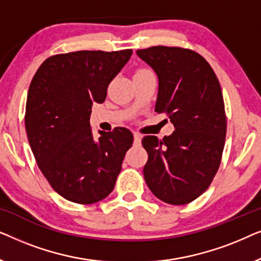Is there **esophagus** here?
<instances>
[{
  "label": "esophagus",
  "mask_w": 261,
  "mask_h": 261,
  "mask_svg": "<svg viewBox=\"0 0 261 261\" xmlns=\"http://www.w3.org/2000/svg\"><path fill=\"white\" fill-rule=\"evenodd\" d=\"M134 145H140L141 142V135L139 133H134Z\"/></svg>",
  "instance_id": "34e87169"
}]
</instances>
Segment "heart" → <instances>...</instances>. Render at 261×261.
<instances>
[{
  "label": "heart",
  "mask_w": 261,
  "mask_h": 261,
  "mask_svg": "<svg viewBox=\"0 0 261 261\" xmlns=\"http://www.w3.org/2000/svg\"><path fill=\"white\" fill-rule=\"evenodd\" d=\"M145 71H149V70H146V69H141V70H139L138 72H145Z\"/></svg>",
  "instance_id": "1"
}]
</instances>
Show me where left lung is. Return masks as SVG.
Instances as JSON below:
<instances>
[{"instance_id": "left-lung-1", "label": "left lung", "mask_w": 261, "mask_h": 261, "mask_svg": "<svg viewBox=\"0 0 261 261\" xmlns=\"http://www.w3.org/2000/svg\"><path fill=\"white\" fill-rule=\"evenodd\" d=\"M137 55L158 76L155 112L165 113L174 126L162 140L154 135L142 139L148 154L145 180L163 202L187 204L209 188L219 170L227 132L222 90L197 52L153 46Z\"/></svg>"}]
</instances>
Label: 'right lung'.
Instances as JSON below:
<instances>
[{
  "label": "right lung",
  "mask_w": 261,
  "mask_h": 261,
  "mask_svg": "<svg viewBox=\"0 0 261 261\" xmlns=\"http://www.w3.org/2000/svg\"><path fill=\"white\" fill-rule=\"evenodd\" d=\"M132 49L77 51L49 57L31 82L26 102L27 138L39 169L67 201L92 204L115 187L124 154L133 144L127 128L90 127L92 103H103Z\"/></svg>",
  "instance_id": "1"
}]
</instances>
